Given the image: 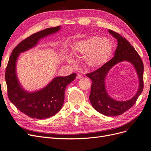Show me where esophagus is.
Wrapping results in <instances>:
<instances>
[{
	"label": "esophagus",
	"instance_id": "obj_1",
	"mask_svg": "<svg viewBox=\"0 0 151 151\" xmlns=\"http://www.w3.org/2000/svg\"><path fill=\"white\" fill-rule=\"evenodd\" d=\"M82 77H83L82 75H81V74H77V76H76V78H77V79H81V78H82Z\"/></svg>",
	"mask_w": 151,
	"mask_h": 151
}]
</instances>
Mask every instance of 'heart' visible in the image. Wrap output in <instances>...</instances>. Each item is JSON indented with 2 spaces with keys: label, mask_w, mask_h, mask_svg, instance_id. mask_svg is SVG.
Returning a JSON list of instances; mask_svg holds the SVG:
<instances>
[{
  "label": "heart",
  "mask_w": 151,
  "mask_h": 151,
  "mask_svg": "<svg viewBox=\"0 0 151 151\" xmlns=\"http://www.w3.org/2000/svg\"><path fill=\"white\" fill-rule=\"evenodd\" d=\"M113 44L107 38L93 36L89 39L79 41L72 46L74 53L84 54V61L89 68H97L104 64L112 52ZM67 60L71 62L72 58L67 56Z\"/></svg>",
  "instance_id": "heart-1"
}]
</instances>
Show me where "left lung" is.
Segmentation results:
<instances>
[{
	"instance_id": "1",
	"label": "left lung",
	"mask_w": 151,
	"mask_h": 151,
	"mask_svg": "<svg viewBox=\"0 0 151 151\" xmlns=\"http://www.w3.org/2000/svg\"><path fill=\"white\" fill-rule=\"evenodd\" d=\"M109 32L117 40L114 57L99 69L87 74L86 76L92 81L89 96L92 107L103 115L116 116L122 114L132 107L142 93L144 87V65L137 51L125 38L113 30H109ZM123 61H127L134 65L138 76L139 86L138 92L131 100L119 101L108 96L105 89V79L109 70L114 65Z\"/></svg>"
}]
</instances>
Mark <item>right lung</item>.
<instances>
[{"mask_svg":"<svg viewBox=\"0 0 151 151\" xmlns=\"http://www.w3.org/2000/svg\"><path fill=\"white\" fill-rule=\"evenodd\" d=\"M60 29V26L47 28L29 36L15 47L10 56L5 74L8 97L20 112L30 117L46 119L58 113L63 106L67 86L76 77V74L56 77L43 89L31 92L23 89L17 78L16 62L19 54L32 49L40 39L56 33Z\"/></svg>","mask_w":151,"mask_h":151,"instance_id":"right-lung-1","label":"right lung"}]
</instances>
